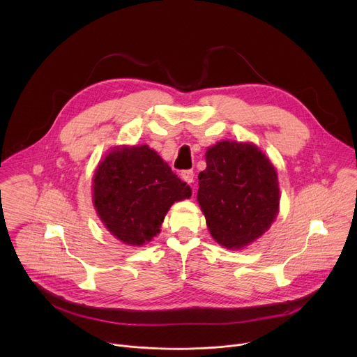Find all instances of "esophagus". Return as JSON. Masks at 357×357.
I'll return each instance as SVG.
<instances>
[{"label": "esophagus", "instance_id": "esophagus-1", "mask_svg": "<svg viewBox=\"0 0 357 357\" xmlns=\"http://www.w3.org/2000/svg\"><path fill=\"white\" fill-rule=\"evenodd\" d=\"M181 176H182V179H183V181H186L188 183H192V182H193V176H195V174H193V171H192V169H188V171H183V172L181 174Z\"/></svg>", "mask_w": 357, "mask_h": 357}]
</instances>
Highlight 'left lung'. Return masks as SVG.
I'll return each mask as SVG.
<instances>
[{"label": "left lung", "mask_w": 357, "mask_h": 357, "mask_svg": "<svg viewBox=\"0 0 357 357\" xmlns=\"http://www.w3.org/2000/svg\"><path fill=\"white\" fill-rule=\"evenodd\" d=\"M197 176V202L212 237L226 248H243L263 236L280 208L274 165L254 144L220 141L206 151Z\"/></svg>", "instance_id": "left-lung-1"}]
</instances>
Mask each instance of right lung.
<instances>
[{
	"label": "right lung",
	"instance_id": "right-lung-1",
	"mask_svg": "<svg viewBox=\"0 0 357 357\" xmlns=\"http://www.w3.org/2000/svg\"><path fill=\"white\" fill-rule=\"evenodd\" d=\"M190 195V186L148 145L117 146L93 176V203L100 220L128 245L151 241L169 208Z\"/></svg>",
	"mask_w": 357,
	"mask_h": 357
}]
</instances>
